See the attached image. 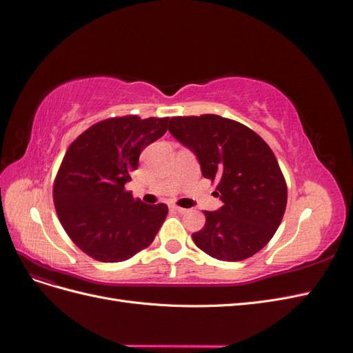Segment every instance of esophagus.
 Returning a JSON list of instances; mask_svg holds the SVG:
<instances>
[{
	"label": "esophagus",
	"mask_w": 353,
	"mask_h": 353,
	"mask_svg": "<svg viewBox=\"0 0 353 353\" xmlns=\"http://www.w3.org/2000/svg\"><path fill=\"white\" fill-rule=\"evenodd\" d=\"M172 209H174V210H176L178 213H187V212H188V209H185V208H179V206H172Z\"/></svg>",
	"instance_id": "34e87169"
}]
</instances>
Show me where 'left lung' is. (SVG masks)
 <instances>
[{
  "instance_id": "left-lung-1",
  "label": "left lung",
  "mask_w": 353,
  "mask_h": 353,
  "mask_svg": "<svg viewBox=\"0 0 353 353\" xmlns=\"http://www.w3.org/2000/svg\"><path fill=\"white\" fill-rule=\"evenodd\" d=\"M169 132L193 150L203 176L218 183L222 208L205 210V227L193 234L197 248L227 262L258 253L287 206V184L270 145L250 128L218 114L172 117Z\"/></svg>"
}]
</instances>
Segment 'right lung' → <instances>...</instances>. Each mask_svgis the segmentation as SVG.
<instances>
[{"mask_svg":"<svg viewBox=\"0 0 353 353\" xmlns=\"http://www.w3.org/2000/svg\"><path fill=\"white\" fill-rule=\"evenodd\" d=\"M169 117H109L90 126L61 160L52 187L60 223L100 262H122L148 248L168 206L145 205L125 184L144 148L168 131Z\"/></svg>","mask_w":353,"mask_h":353,"instance_id":"right-lung-1","label":"right lung"}]
</instances>
